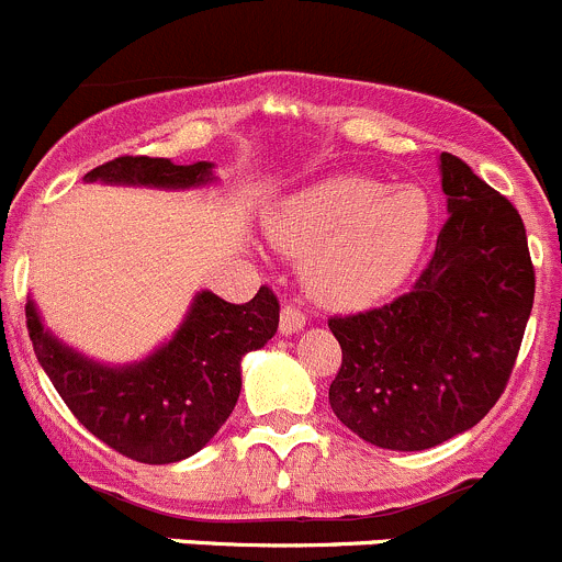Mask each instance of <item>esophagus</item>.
Instances as JSON below:
<instances>
[{
	"instance_id": "esophagus-1",
	"label": "esophagus",
	"mask_w": 562,
	"mask_h": 562,
	"mask_svg": "<svg viewBox=\"0 0 562 562\" xmlns=\"http://www.w3.org/2000/svg\"><path fill=\"white\" fill-rule=\"evenodd\" d=\"M305 325V311L294 303H283L281 308V333H297Z\"/></svg>"
}]
</instances>
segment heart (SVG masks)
<instances>
[{
    "mask_svg": "<svg viewBox=\"0 0 562 562\" xmlns=\"http://www.w3.org/2000/svg\"><path fill=\"white\" fill-rule=\"evenodd\" d=\"M281 251L305 257L316 300L360 308L407 279L431 232V204L420 188L371 177H330L294 193L270 215Z\"/></svg>",
    "mask_w": 562,
    "mask_h": 562,
    "instance_id": "b5f03b06",
    "label": "heart"
}]
</instances>
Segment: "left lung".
<instances>
[{"instance_id": "obj_1", "label": "left lung", "mask_w": 562, "mask_h": 562, "mask_svg": "<svg viewBox=\"0 0 562 562\" xmlns=\"http://www.w3.org/2000/svg\"><path fill=\"white\" fill-rule=\"evenodd\" d=\"M448 221L413 289L380 308L330 316L341 369L330 407L391 451H424L472 429L503 396L536 297L514 204L442 153Z\"/></svg>"}]
</instances>
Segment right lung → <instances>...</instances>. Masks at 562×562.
Wrapping results in <instances>:
<instances>
[{
  "instance_id": "add662e5",
  "label": "right lung",
  "mask_w": 562,
  "mask_h": 562,
  "mask_svg": "<svg viewBox=\"0 0 562 562\" xmlns=\"http://www.w3.org/2000/svg\"><path fill=\"white\" fill-rule=\"evenodd\" d=\"M213 166H177L149 155H122L85 180L122 186L191 188L213 180ZM279 297L265 283L257 297L235 305L202 292L177 336L127 369H105L63 347L43 330L26 303V330L52 385L87 431L122 457L171 464L202 451L226 424L240 396V360L279 330Z\"/></svg>"
}]
</instances>
